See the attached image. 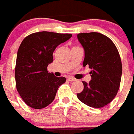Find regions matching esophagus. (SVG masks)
<instances>
[{
    "instance_id": "esophagus-1",
    "label": "esophagus",
    "mask_w": 134,
    "mask_h": 134,
    "mask_svg": "<svg viewBox=\"0 0 134 134\" xmlns=\"http://www.w3.org/2000/svg\"><path fill=\"white\" fill-rule=\"evenodd\" d=\"M67 80H68V81H70V82H74V81H75L76 80H75V78H73V77H70L67 78Z\"/></svg>"
}]
</instances>
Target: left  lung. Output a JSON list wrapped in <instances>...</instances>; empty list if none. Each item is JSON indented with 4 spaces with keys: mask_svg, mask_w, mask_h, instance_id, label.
<instances>
[{
    "mask_svg": "<svg viewBox=\"0 0 134 134\" xmlns=\"http://www.w3.org/2000/svg\"><path fill=\"white\" fill-rule=\"evenodd\" d=\"M85 50L83 66L88 65L92 80L82 82L84 90L77 97L85 104L101 108L109 104L119 89L122 64L119 53L114 42L99 32L77 35Z\"/></svg>",
    "mask_w": 134,
    "mask_h": 134,
    "instance_id": "1",
    "label": "left lung"
}]
</instances>
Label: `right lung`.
Instances as JSON below:
<instances>
[{"label":"right lung","mask_w":134,"mask_h":134,"mask_svg":"<svg viewBox=\"0 0 134 134\" xmlns=\"http://www.w3.org/2000/svg\"><path fill=\"white\" fill-rule=\"evenodd\" d=\"M72 34L38 32L25 38L18 50L15 77L18 92L25 103L33 109H42L54 99L64 77H55L47 71L53 62V52Z\"/></svg>","instance_id":"right-lung-1"}]
</instances>
